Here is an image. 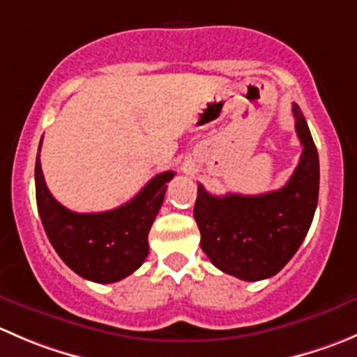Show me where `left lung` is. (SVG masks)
I'll use <instances>...</instances> for the list:
<instances>
[{
    "label": "left lung",
    "mask_w": 357,
    "mask_h": 357,
    "mask_svg": "<svg viewBox=\"0 0 357 357\" xmlns=\"http://www.w3.org/2000/svg\"><path fill=\"white\" fill-rule=\"evenodd\" d=\"M295 127L303 151L289 181L261 195L214 197L197 188L193 218L200 245L214 266L242 281L278 274L298 251L312 223L319 197V157L298 105Z\"/></svg>",
    "instance_id": "1"
}]
</instances>
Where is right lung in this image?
I'll list each match as a JSON object with an SVG mask.
<instances>
[{
  "label": "right lung",
  "instance_id": "right-lung-1",
  "mask_svg": "<svg viewBox=\"0 0 357 357\" xmlns=\"http://www.w3.org/2000/svg\"><path fill=\"white\" fill-rule=\"evenodd\" d=\"M172 178V171L157 174L132 200L116 209L75 213L48 192L38 153L34 167L36 204L48 241L79 278L101 284L127 278L146 259L148 234Z\"/></svg>",
  "mask_w": 357,
  "mask_h": 357
}]
</instances>
